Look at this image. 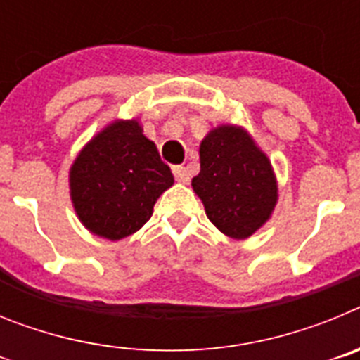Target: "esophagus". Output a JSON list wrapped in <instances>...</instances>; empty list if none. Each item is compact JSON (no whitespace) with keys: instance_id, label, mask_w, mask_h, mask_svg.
Segmentation results:
<instances>
[{"instance_id":"obj_1","label":"esophagus","mask_w":360,"mask_h":360,"mask_svg":"<svg viewBox=\"0 0 360 360\" xmlns=\"http://www.w3.org/2000/svg\"><path fill=\"white\" fill-rule=\"evenodd\" d=\"M173 174L176 178V182L180 184H187L189 182V173L184 165H173Z\"/></svg>"}]
</instances>
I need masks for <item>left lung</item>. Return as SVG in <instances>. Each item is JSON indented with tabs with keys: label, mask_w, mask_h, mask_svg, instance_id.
<instances>
[{
	"label": "left lung",
	"mask_w": 360,
	"mask_h": 360,
	"mask_svg": "<svg viewBox=\"0 0 360 360\" xmlns=\"http://www.w3.org/2000/svg\"><path fill=\"white\" fill-rule=\"evenodd\" d=\"M191 186L211 224L232 240H247L259 231L279 198L270 158L236 124H219L203 136L200 173Z\"/></svg>",
	"instance_id": "left-lung-1"
}]
</instances>
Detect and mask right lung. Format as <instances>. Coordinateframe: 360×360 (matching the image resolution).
Instances as JSON below:
<instances>
[{
  "instance_id": "right-lung-1",
  "label": "right lung",
  "mask_w": 360,
  "mask_h": 360,
  "mask_svg": "<svg viewBox=\"0 0 360 360\" xmlns=\"http://www.w3.org/2000/svg\"><path fill=\"white\" fill-rule=\"evenodd\" d=\"M173 184L169 165L160 160L139 119H117L95 133L68 173L79 221L110 241L144 227L158 196Z\"/></svg>"
}]
</instances>
